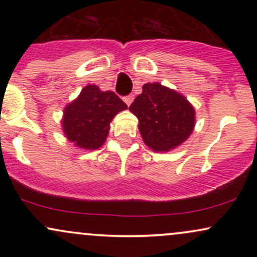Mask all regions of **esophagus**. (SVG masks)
I'll return each instance as SVG.
<instances>
[{
  "label": "esophagus",
  "instance_id": "34e87169",
  "mask_svg": "<svg viewBox=\"0 0 257 257\" xmlns=\"http://www.w3.org/2000/svg\"><path fill=\"white\" fill-rule=\"evenodd\" d=\"M123 100H124L125 104L129 106L133 102V100H134V95H126V96H124V98H123Z\"/></svg>",
  "mask_w": 257,
  "mask_h": 257
}]
</instances>
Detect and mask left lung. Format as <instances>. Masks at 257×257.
Returning a JSON list of instances; mask_svg holds the SVG:
<instances>
[{"label": "left lung", "mask_w": 257, "mask_h": 257, "mask_svg": "<svg viewBox=\"0 0 257 257\" xmlns=\"http://www.w3.org/2000/svg\"><path fill=\"white\" fill-rule=\"evenodd\" d=\"M139 119L144 143L156 152H168L181 145L193 132L196 112L178 91L157 83H146L129 106Z\"/></svg>", "instance_id": "left-lung-1"}]
</instances>
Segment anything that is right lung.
<instances>
[{
    "label": "right lung",
    "mask_w": 257,
    "mask_h": 257,
    "mask_svg": "<svg viewBox=\"0 0 257 257\" xmlns=\"http://www.w3.org/2000/svg\"><path fill=\"white\" fill-rule=\"evenodd\" d=\"M126 107L113 91L85 85L78 98L65 107L61 120L65 137L83 150L99 149L107 138L111 120Z\"/></svg>",
    "instance_id": "add662e5"
}]
</instances>
